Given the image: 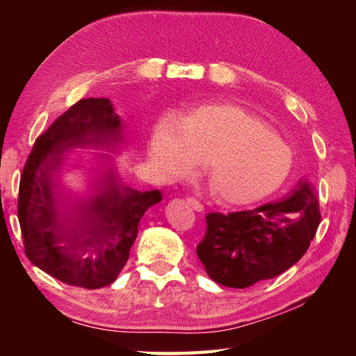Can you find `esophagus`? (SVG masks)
Here are the masks:
<instances>
[{
  "mask_svg": "<svg viewBox=\"0 0 356 356\" xmlns=\"http://www.w3.org/2000/svg\"><path fill=\"white\" fill-rule=\"evenodd\" d=\"M187 202H188V204H191V208L195 211H197V212L203 211V203L199 202L196 197H188Z\"/></svg>",
  "mask_w": 356,
  "mask_h": 356,
  "instance_id": "34e87169",
  "label": "esophagus"
}]
</instances>
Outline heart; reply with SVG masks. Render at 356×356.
<instances>
[{
	"mask_svg": "<svg viewBox=\"0 0 356 356\" xmlns=\"http://www.w3.org/2000/svg\"><path fill=\"white\" fill-rule=\"evenodd\" d=\"M148 154L165 179L188 177L203 161L212 195L232 204L268 195L282 184L294 160L291 145L260 117L232 104L197 106L182 114L179 124L160 120Z\"/></svg>",
	"mask_w": 356,
	"mask_h": 356,
	"instance_id": "1",
	"label": "heart"
}]
</instances>
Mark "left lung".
Wrapping results in <instances>:
<instances>
[{
  "mask_svg": "<svg viewBox=\"0 0 356 356\" xmlns=\"http://www.w3.org/2000/svg\"><path fill=\"white\" fill-rule=\"evenodd\" d=\"M319 222L316 193L300 181L282 200L229 213L209 212L196 252L212 281L246 288L294 266L314 241Z\"/></svg>",
  "mask_w": 356,
  "mask_h": 356,
  "instance_id": "obj_1",
  "label": "left lung"
}]
</instances>
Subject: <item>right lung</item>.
Returning a JSON list of instances; mask_svg holds the SVG:
<instances>
[{
    "label": "right lung",
    "instance_id": "1",
    "mask_svg": "<svg viewBox=\"0 0 356 356\" xmlns=\"http://www.w3.org/2000/svg\"><path fill=\"white\" fill-rule=\"evenodd\" d=\"M120 141L122 122L111 101L80 99L35 139L20 175L17 218L25 254L67 285L96 289L113 284L127 261L143 215L161 200L159 190H134L110 169L98 181L95 197L59 212L53 174L63 149Z\"/></svg>",
    "mask_w": 356,
    "mask_h": 356
}]
</instances>
